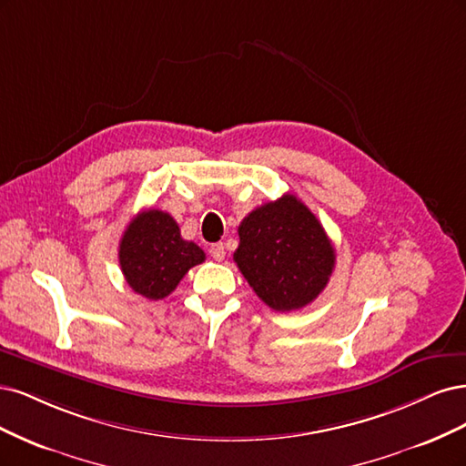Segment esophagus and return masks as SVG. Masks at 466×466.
<instances>
[{
    "label": "esophagus",
    "mask_w": 466,
    "mask_h": 466,
    "mask_svg": "<svg viewBox=\"0 0 466 466\" xmlns=\"http://www.w3.org/2000/svg\"><path fill=\"white\" fill-rule=\"evenodd\" d=\"M208 253H211L215 261H224V258H227V248H224V244H215L208 248Z\"/></svg>",
    "instance_id": "esophagus-1"
}]
</instances>
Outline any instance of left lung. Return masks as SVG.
<instances>
[{"label": "left lung", "instance_id": "left-lung-1", "mask_svg": "<svg viewBox=\"0 0 466 466\" xmlns=\"http://www.w3.org/2000/svg\"><path fill=\"white\" fill-rule=\"evenodd\" d=\"M234 261L253 292L275 311L311 304L335 268V248L296 195L265 203L238 228Z\"/></svg>", "mask_w": 466, "mask_h": 466}]
</instances>
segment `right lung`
<instances>
[{
  "instance_id": "right-lung-1",
  "label": "right lung",
  "mask_w": 466,
  "mask_h": 466,
  "mask_svg": "<svg viewBox=\"0 0 466 466\" xmlns=\"http://www.w3.org/2000/svg\"><path fill=\"white\" fill-rule=\"evenodd\" d=\"M203 261L205 251L184 239L177 222L158 208L135 217L119 242V267L127 284L148 299L167 298Z\"/></svg>"
}]
</instances>
